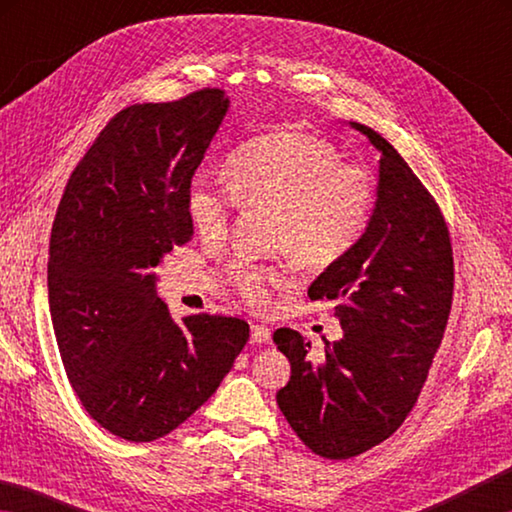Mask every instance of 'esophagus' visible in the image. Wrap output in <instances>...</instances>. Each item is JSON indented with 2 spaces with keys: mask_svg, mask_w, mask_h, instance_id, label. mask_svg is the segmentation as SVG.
<instances>
[{
  "mask_svg": "<svg viewBox=\"0 0 512 512\" xmlns=\"http://www.w3.org/2000/svg\"><path fill=\"white\" fill-rule=\"evenodd\" d=\"M271 339H273L271 329L264 325H250V343L264 345V343H271Z\"/></svg>",
  "mask_w": 512,
  "mask_h": 512,
  "instance_id": "1",
  "label": "esophagus"
}]
</instances>
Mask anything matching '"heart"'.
Wrapping results in <instances>:
<instances>
[{"mask_svg": "<svg viewBox=\"0 0 512 512\" xmlns=\"http://www.w3.org/2000/svg\"><path fill=\"white\" fill-rule=\"evenodd\" d=\"M225 189L196 180L187 194V212L203 239L228 232L235 201L244 207L277 210L275 246L311 266L339 262L363 237L375 192L368 173L341 164L339 153L316 135L277 131L255 137L225 164ZM232 277L250 305H266L273 289L293 284L287 268L248 262L232 266Z\"/></svg>", "mask_w": 512, "mask_h": 512, "instance_id": "1", "label": "heart"}]
</instances>
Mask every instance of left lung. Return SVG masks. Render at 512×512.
I'll list each match as a JSON object with an SVG mask.
<instances>
[{
  "mask_svg": "<svg viewBox=\"0 0 512 512\" xmlns=\"http://www.w3.org/2000/svg\"><path fill=\"white\" fill-rule=\"evenodd\" d=\"M379 151L377 198L363 237L309 287L334 300L343 336L309 357L311 341L277 329L291 363L275 395L302 443L325 458H350L379 445L404 422L427 379L452 309V244L438 205L384 137L350 121Z\"/></svg>",
  "mask_w": 512,
  "mask_h": 512,
  "instance_id": "8db88e82",
  "label": "left lung"
}]
</instances>
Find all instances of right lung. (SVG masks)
<instances>
[{
	"instance_id": "obj_1",
	"label": "right lung",
	"mask_w": 512,
	"mask_h": 512,
	"mask_svg": "<svg viewBox=\"0 0 512 512\" xmlns=\"http://www.w3.org/2000/svg\"><path fill=\"white\" fill-rule=\"evenodd\" d=\"M225 90L117 112L83 155L51 228L47 287L67 379L94 420L151 443L210 400L248 341L241 318L173 320L155 268L194 235L192 178Z\"/></svg>"
}]
</instances>
